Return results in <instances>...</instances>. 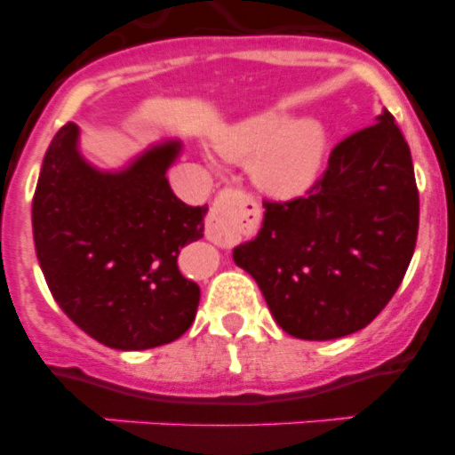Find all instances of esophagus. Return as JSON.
Masks as SVG:
<instances>
[{"label":"esophagus","mask_w":455,"mask_h":455,"mask_svg":"<svg viewBox=\"0 0 455 455\" xmlns=\"http://www.w3.org/2000/svg\"><path fill=\"white\" fill-rule=\"evenodd\" d=\"M248 204V193L241 191V188H223V191L216 196V200L212 203L207 216V228H204V235L209 241L214 243H225L235 235L236 219L243 214V209Z\"/></svg>","instance_id":"esophagus-1"}]
</instances>
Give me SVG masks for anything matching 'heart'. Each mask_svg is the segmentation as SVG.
<instances>
[{
	"mask_svg": "<svg viewBox=\"0 0 455 455\" xmlns=\"http://www.w3.org/2000/svg\"><path fill=\"white\" fill-rule=\"evenodd\" d=\"M220 152L235 162L255 159V180L275 196H296L319 171L323 134L319 124H293L283 114H267L239 124L220 139Z\"/></svg>",
	"mask_w": 455,
	"mask_h": 455,
	"instance_id": "1",
	"label": "heart"
}]
</instances>
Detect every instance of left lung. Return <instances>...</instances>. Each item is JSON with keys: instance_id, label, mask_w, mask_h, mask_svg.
<instances>
[{"instance_id": "left-lung-1", "label": "left lung", "mask_w": 455, "mask_h": 455, "mask_svg": "<svg viewBox=\"0 0 455 455\" xmlns=\"http://www.w3.org/2000/svg\"><path fill=\"white\" fill-rule=\"evenodd\" d=\"M264 207L259 235L232 257L277 325L315 341L363 331L399 289L419 230L415 168L394 116L339 140L307 196Z\"/></svg>"}]
</instances>
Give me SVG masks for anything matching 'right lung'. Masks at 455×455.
<instances>
[{
  "label": "right lung",
  "instance_id": "obj_1",
  "mask_svg": "<svg viewBox=\"0 0 455 455\" xmlns=\"http://www.w3.org/2000/svg\"><path fill=\"white\" fill-rule=\"evenodd\" d=\"M79 130L52 139L36 184L31 223L40 268L70 321L100 344L143 351L191 328L200 287L178 255L204 230V207L172 193L166 171L180 143L155 146L127 171L102 172L77 152Z\"/></svg>",
  "mask_w": 455,
  "mask_h": 455
}]
</instances>
